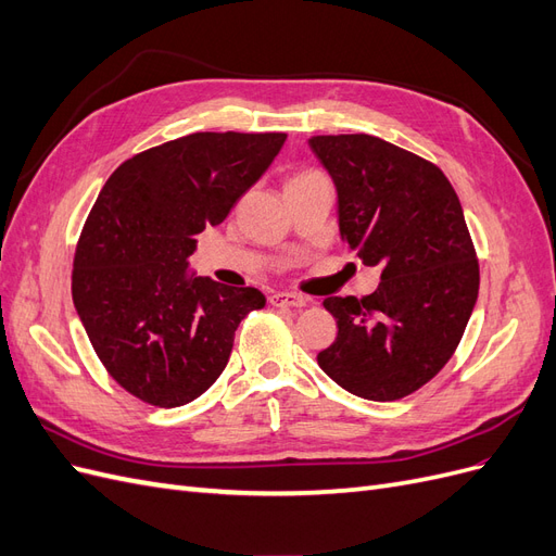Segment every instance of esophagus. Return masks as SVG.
<instances>
[{"label":"esophagus","mask_w":556,"mask_h":556,"mask_svg":"<svg viewBox=\"0 0 556 556\" xmlns=\"http://www.w3.org/2000/svg\"><path fill=\"white\" fill-rule=\"evenodd\" d=\"M268 301H271V306H276V308H304L306 306V299L299 294H292V292H278Z\"/></svg>","instance_id":"34e87169"}]
</instances>
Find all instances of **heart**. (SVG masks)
Instances as JSON below:
<instances>
[{
    "mask_svg": "<svg viewBox=\"0 0 556 556\" xmlns=\"http://www.w3.org/2000/svg\"><path fill=\"white\" fill-rule=\"evenodd\" d=\"M325 178L317 169H296L294 174H290L288 185H299V182H308V180H319Z\"/></svg>",
    "mask_w": 556,
    "mask_h": 556,
    "instance_id": "b5f03b06",
    "label": "heart"
}]
</instances>
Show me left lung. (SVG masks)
Here are the masks:
<instances>
[{
  "label": "left lung",
  "mask_w": 556,
  "mask_h": 556,
  "mask_svg": "<svg viewBox=\"0 0 556 556\" xmlns=\"http://www.w3.org/2000/svg\"><path fill=\"white\" fill-rule=\"evenodd\" d=\"M308 143L339 190L341 241L382 268L374 294L323 301L339 333L317 364L350 394L403 399L450 362L478 299L459 197L433 162L371 134Z\"/></svg>",
  "instance_id": "8db88e82"
}]
</instances>
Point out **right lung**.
<instances>
[{
  "label": "right lung",
  "mask_w": 556,
  "mask_h": 556,
  "mask_svg": "<svg viewBox=\"0 0 556 556\" xmlns=\"http://www.w3.org/2000/svg\"><path fill=\"white\" fill-rule=\"evenodd\" d=\"M288 134L197 131L148 148L111 174L78 237L74 306L109 376L157 408L220 378L233 331L264 308L255 288L188 278L197 233L220 225Z\"/></svg>",
  "instance_id": "obj_1"
}]
</instances>
